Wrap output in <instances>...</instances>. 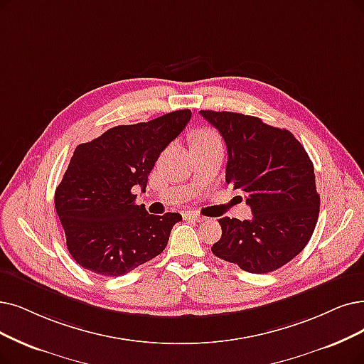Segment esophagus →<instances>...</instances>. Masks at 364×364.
Instances as JSON below:
<instances>
[{
  "mask_svg": "<svg viewBox=\"0 0 364 364\" xmlns=\"http://www.w3.org/2000/svg\"><path fill=\"white\" fill-rule=\"evenodd\" d=\"M183 218H185V220H190V221H194V223H203L206 220L205 216H201L196 212H183Z\"/></svg>",
  "mask_w": 364,
  "mask_h": 364,
  "instance_id": "esophagus-1",
  "label": "esophagus"
}]
</instances>
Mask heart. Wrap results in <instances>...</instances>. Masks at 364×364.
Returning a JSON list of instances; mask_svg holds the SVG:
<instances>
[{"label":"heart","instance_id":"obj_1","mask_svg":"<svg viewBox=\"0 0 364 364\" xmlns=\"http://www.w3.org/2000/svg\"><path fill=\"white\" fill-rule=\"evenodd\" d=\"M209 140H218L216 134L213 132H210V129H201V132H198L196 134L194 143L196 141H209Z\"/></svg>","mask_w":364,"mask_h":364}]
</instances>
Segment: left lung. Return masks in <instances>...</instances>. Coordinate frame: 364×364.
Returning <instances> with one entry per match:
<instances>
[{
    "label": "left lung",
    "mask_w": 364,
    "mask_h": 364,
    "mask_svg": "<svg viewBox=\"0 0 364 364\" xmlns=\"http://www.w3.org/2000/svg\"><path fill=\"white\" fill-rule=\"evenodd\" d=\"M227 144L225 181L245 193L252 220L220 218L212 252L250 273H267L308 245L319 213L314 164L288 132L255 116L200 110Z\"/></svg>",
    "instance_id": "left-lung-1"
}]
</instances>
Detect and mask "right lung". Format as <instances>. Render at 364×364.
<instances>
[{
	"instance_id": "add662e5",
	"label": "right lung",
	"mask_w": 364,
	"mask_h": 364,
	"mask_svg": "<svg viewBox=\"0 0 364 364\" xmlns=\"http://www.w3.org/2000/svg\"><path fill=\"white\" fill-rule=\"evenodd\" d=\"M191 110L148 122L118 125L75 149L55 191V209L73 259L103 276H122L161 254L181 213L149 215L136 205L134 188L148 176Z\"/></svg>"
}]
</instances>
